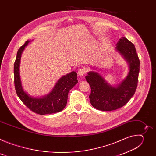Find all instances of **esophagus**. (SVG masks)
<instances>
[{"mask_svg":"<svg viewBox=\"0 0 156 156\" xmlns=\"http://www.w3.org/2000/svg\"><path fill=\"white\" fill-rule=\"evenodd\" d=\"M86 73V70L85 69H80L78 71V74L81 76H84Z\"/></svg>","mask_w":156,"mask_h":156,"instance_id":"1","label":"esophagus"}]
</instances>
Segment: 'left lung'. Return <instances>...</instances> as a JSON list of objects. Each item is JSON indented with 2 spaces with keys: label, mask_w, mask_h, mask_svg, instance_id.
<instances>
[{
  "label": "left lung",
  "mask_w": 156,
  "mask_h": 156,
  "mask_svg": "<svg viewBox=\"0 0 156 156\" xmlns=\"http://www.w3.org/2000/svg\"><path fill=\"white\" fill-rule=\"evenodd\" d=\"M115 51L128 65V73L121 83L111 85L94 71L89 72L86 76L91 89L89 96L91 104L98 110L111 111L123 107L136 90L140 62L134 44L126 37H122L116 44Z\"/></svg>",
  "instance_id": "left-lung-1"
}]
</instances>
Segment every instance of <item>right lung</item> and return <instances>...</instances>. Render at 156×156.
Masks as SVG:
<instances>
[{
  "label": "right lung",
  "instance_id": "obj_1",
  "mask_svg": "<svg viewBox=\"0 0 156 156\" xmlns=\"http://www.w3.org/2000/svg\"><path fill=\"white\" fill-rule=\"evenodd\" d=\"M30 41H27L24 45L18 49L14 63V82L16 94L23 104L36 114L46 115L60 112L67 103L70 90L78 83L77 73L73 71L61 77L55 83L52 90L47 95L41 97L30 96L23 90L20 74L21 54Z\"/></svg>",
  "mask_w": 156,
  "mask_h": 156
}]
</instances>
